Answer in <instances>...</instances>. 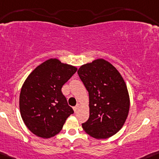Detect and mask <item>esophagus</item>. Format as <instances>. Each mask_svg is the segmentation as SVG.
Returning <instances> with one entry per match:
<instances>
[{"instance_id": "1", "label": "esophagus", "mask_w": 159, "mask_h": 159, "mask_svg": "<svg viewBox=\"0 0 159 159\" xmlns=\"http://www.w3.org/2000/svg\"><path fill=\"white\" fill-rule=\"evenodd\" d=\"M79 108H80V105L79 104L76 105V106H74V107H73V110H74V112H77V110H78V109H79Z\"/></svg>"}]
</instances>
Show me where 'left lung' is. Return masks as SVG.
Returning a JSON list of instances; mask_svg holds the SVG:
<instances>
[{
	"instance_id": "1",
	"label": "left lung",
	"mask_w": 159,
	"mask_h": 159,
	"mask_svg": "<svg viewBox=\"0 0 159 159\" xmlns=\"http://www.w3.org/2000/svg\"><path fill=\"white\" fill-rule=\"evenodd\" d=\"M89 93V117L82 124L89 135L107 139L123 126L130 106L126 84L110 63L97 59L80 66L77 71Z\"/></svg>"
}]
</instances>
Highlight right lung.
Returning a JSON list of instances; mask_svg holds the SVG:
<instances>
[{
  "mask_svg": "<svg viewBox=\"0 0 159 159\" xmlns=\"http://www.w3.org/2000/svg\"><path fill=\"white\" fill-rule=\"evenodd\" d=\"M76 70L52 58L27 76L20 94V111L24 124L34 135L43 139L54 136L74 112L61 89Z\"/></svg>",
  "mask_w": 159,
  "mask_h": 159,
  "instance_id": "right-lung-1",
  "label": "right lung"
}]
</instances>
